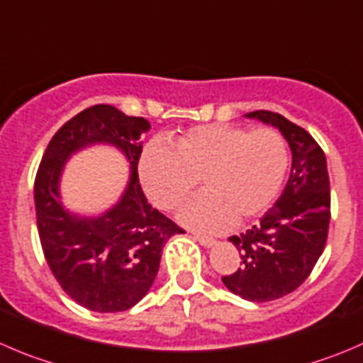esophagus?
I'll list each match as a JSON object with an SVG mask.
<instances>
[{
    "mask_svg": "<svg viewBox=\"0 0 363 363\" xmlns=\"http://www.w3.org/2000/svg\"><path fill=\"white\" fill-rule=\"evenodd\" d=\"M193 239H195V241H199L202 246H207V248L216 242L213 238H209V235H202V234H193Z\"/></svg>",
    "mask_w": 363,
    "mask_h": 363,
    "instance_id": "esophagus-1",
    "label": "esophagus"
}]
</instances>
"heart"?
<instances>
[{
	"instance_id": "obj_1",
	"label": "heart",
	"mask_w": 363,
	"mask_h": 363,
	"mask_svg": "<svg viewBox=\"0 0 363 363\" xmlns=\"http://www.w3.org/2000/svg\"><path fill=\"white\" fill-rule=\"evenodd\" d=\"M138 168L147 195L163 211L181 206L200 179L203 193L182 209L181 220L218 230L260 216L275 202L289 168V147L271 128L206 124L177 136L174 149L150 142Z\"/></svg>"
}]
</instances>
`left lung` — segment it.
Returning a JSON list of instances; mask_svg holds the SVG:
<instances>
[{
	"label": "left lung",
	"mask_w": 363,
	"mask_h": 363,
	"mask_svg": "<svg viewBox=\"0 0 363 363\" xmlns=\"http://www.w3.org/2000/svg\"><path fill=\"white\" fill-rule=\"evenodd\" d=\"M279 128L293 152L286 189L262 218L232 235L241 267L221 277L228 291L248 301L279 300L307 280L325 250L330 225V179L319 143L300 125L273 111L246 113Z\"/></svg>",
	"instance_id": "obj_1"
}]
</instances>
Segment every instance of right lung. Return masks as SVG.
Instances as JSON below:
<instances>
[{
	"mask_svg": "<svg viewBox=\"0 0 363 363\" xmlns=\"http://www.w3.org/2000/svg\"><path fill=\"white\" fill-rule=\"evenodd\" d=\"M150 124L110 104H96L56 131L35 177V211L44 257L56 282L81 307L124 312L152 286L167 239L182 234L177 223L154 209L138 179L142 135ZM94 143L118 146L132 163L121 202L99 218L62 209L57 182L66 157Z\"/></svg>",
	"mask_w": 363,
	"mask_h": 363,
	"instance_id": "1",
	"label": "right lung"
}]
</instances>
